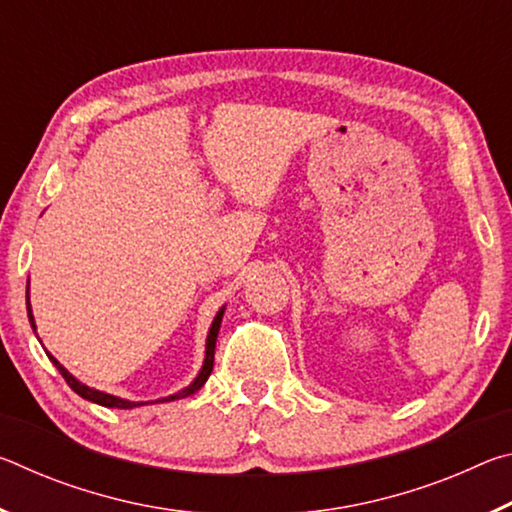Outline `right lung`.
I'll use <instances>...</instances> for the list:
<instances>
[{"label":"right lung","mask_w":512,"mask_h":512,"mask_svg":"<svg viewBox=\"0 0 512 512\" xmlns=\"http://www.w3.org/2000/svg\"><path fill=\"white\" fill-rule=\"evenodd\" d=\"M27 314H29V323H31V327H33V332H36V318H33L31 302H29V282H27ZM223 314H225V307H221L219 311H216V316H214V320H212L210 332H207V339H205V359H203V366H201V370H198V375L194 377L192 384L185 386L183 391L173 393V395H169V397H160V400H155V402H173V400H183V397H189V395H194L196 391H201V386L205 384L207 377H210L212 368H214V348H216V336H219V327H221ZM45 352H47V350H45ZM47 357H49V361L54 363V366L58 368L60 375L65 377V381L69 384V388H72V391H74L76 395H81L83 400L94 402V404H101V406H108V409H135V406H144V404H149V402H131V400H121V397L108 395V393H103V391H97V388L85 386V384H81V381L76 379V377L72 375V372H69L65 366H60V363H58V359L54 357V354L47 352Z\"/></svg>","instance_id":"right-lung-1"}]
</instances>
